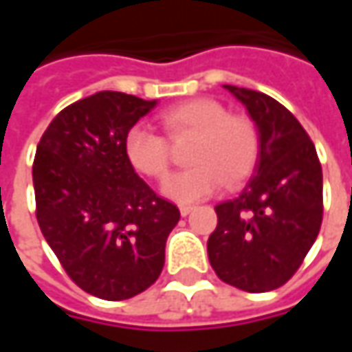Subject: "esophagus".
I'll use <instances>...</instances> for the list:
<instances>
[{"mask_svg":"<svg viewBox=\"0 0 352 352\" xmlns=\"http://www.w3.org/2000/svg\"><path fill=\"white\" fill-rule=\"evenodd\" d=\"M192 211H194V208H192V206H180V215H182V217L190 215Z\"/></svg>","mask_w":352,"mask_h":352,"instance_id":"1","label":"esophagus"}]
</instances>
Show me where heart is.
Listing matches in <instances>:
<instances>
[{
  "instance_id": "1",
  "label": "heart",
  "mask_w": 352,
  "mask_h": 352,
  "mask_svg": "<svg viewBox=\"0 0 352 352\" xmlns=\"http://www.w3.org/2000/svg\"><path fill=\"white\" fill-rule=\"evenodd\" d=\"M170 139L194 137L190 162L194 168L168 178L162 194L180 204H192L215 194L223 182L239 186L256 168L261 137L254 121L233 116L215 100L197 98L160 113ZM129 164L142 176L162 180L170 172V148L164 137L146 125H133L125 135Z\"/></svg>"
}]
</instances>
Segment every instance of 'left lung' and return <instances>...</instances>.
<instances>
[{
	"instance_id": "left-lung-1",
	"label": "left lung",
	"mask_w": 352,
	"mask_h": 352,
	"mask_svg": "<svg viewBox=\"0 0 352 352\" xmlns=\"http://www.w3.org/2000/svg\"><path fill=\"white\" fill-rule=\"evenodd\" d=\"M258 129L261 153L245 190L215 206L208 241L215 274L239 290L284 286L304 263L323 219V174L316 146L290 111L263 91L223 86Z\"/></svg>"
}]
</instances>
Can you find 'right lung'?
<instances>
[{
    "instance_id": "right-lung-1",
    "label": "right lung",
    "mask_w": 352,
    "mask_h": 352,
    "mask_svg": "<svg viewBox=\"0 0 352 352\" xmlns=\"http://www.w3.org/2000/svg\"><path fill=\"white\" fill-rule=\"evenodd\" d=\"M156 105L98 91L64 107L33 162L36 221L66 274L96 298L119 302L153 286L180 211L139 178L125 135Z\"/></svg>"
}]
</instances>
